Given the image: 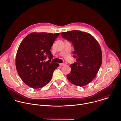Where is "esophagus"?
<instances>
[{
	"mask_svg": "<svg viewBox=\"0 0 121 121\" xmlns=\"http://www.w3.org/2000/svg\"><path fill=\"white\" fill-rule=\"evenodd\" d=\"M59 65H60V66H64V65H65V63H61V64H59Z\"/></svg>",
	"mask_w": 121,
	"mask_h": 121,
	"instance_id": "esophagus-1",
	"label": "esophagus"
}]
</instances>
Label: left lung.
Wrapping results in <instances>:
<instances>
[{
  "label": "left lung",
  "mask_w": 121,
  "mask_h": 121,
  "mask_svg": "<svg viewBox=\"0 0 121 121\" xmlns=\"http://www.w3.org/2000/svg\"><path fill=\"white\" fill-rule=\"evenodd\" d=\"M62 37L71 42L74 48L73 57L76 62L70 65L71 71L67 78L72 84L83 86L95 77L102 62L101 48L90 34L72 30L62 32Z\"/></svg>",
  "instance_id": "left-lung-1"
}]
</instances>
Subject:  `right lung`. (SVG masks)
Listing matches in <instances>:
<instances>
[{"instance_id":"obj_1","label":"right lung","mask_w":121,"mask_h":121,"mask_svg":"<svg viewBox=\"0 0 121 121\" xmlns=\"http://www.w3.org/2000/svg\"><path fill=\"white\" fill-rule=\"evenodd\" d=\"M60 33H32L24 39L18 48L16 66L23 82L29 86L39 88L48 84L59 64L51 63L50 49ZM48 57L49 60H45Z\"/></svg>"}]
</instances>
